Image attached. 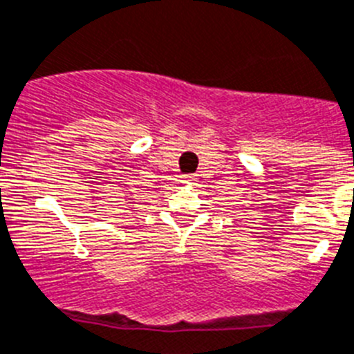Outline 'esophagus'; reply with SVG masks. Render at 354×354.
<instances>
[{
	"instance_id": "1",
	"label": "esophagus",
	"mask_w": 354,
	"mask_h": 354,
	"mask_svg": "<svg viewBox=\"0 0 354 354\" xmlns=\"http://www.w3.org/2000/svg\"><path fill=\"white\" fill-rule=\"evenodd\" d=\"M197 181L196 174H183V183H194Z\"/></svg>"
}]
</instances>
